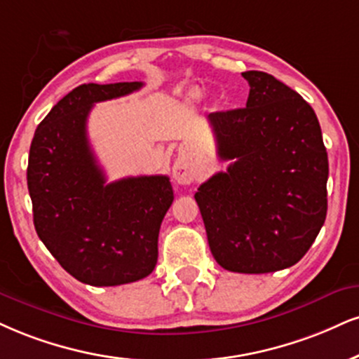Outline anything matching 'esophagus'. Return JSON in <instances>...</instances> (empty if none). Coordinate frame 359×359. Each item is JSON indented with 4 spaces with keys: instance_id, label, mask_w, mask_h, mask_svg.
Here are the masks:
<instances>
[{
    "instance_id": "obj_1",
    "label": "esophagus",
    "mask_w": 359,
    "mask_h": 359,
    "mask_svg": "<svg viewBox=\"0 0 359 359\" xmlns=\"http://www.w3.org/2000/svg\"><path fill=\"white\" fill-rule=\"evenodd\" d=\"M172 178L178 184H191L194 181V171L184 159H178L172 166Z\"/></svg>"
}]
</instances>
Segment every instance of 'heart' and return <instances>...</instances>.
Listing matches in <instances>:
<instances>
[{"label": "heart", "mask_w": 359, "mask_h": 359, "mask_svg": "<svg viewBox=\"0 0 359 359\" xmlns=\"http://www.w3.org/2000/svg\"><path fill=\"white\" fill-rule=\"evenodd\" d=\"M193 96H194V98H198V96H200V93H198V91L193 93Z\"/></svg>", "instance_id": "heart-1"}]
</instances>
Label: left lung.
Returning a JSON list of instances; mask_svg holds the SVG:
<instances>
[{
    "label": "left lung",
    "instance_id": "obj_1",
    "mask_svg": "<svg viewBox=\"0 0 359 359\" xmlns=\"http://www.w3.org/2000/svg\"><path fill=\"white\" fill-rule=\"evenodd\" d=\"M246 108L208 114L226 171L198 188L219 266L261 274L306 255L326 219L328 153L313 108L285 83L245 72Z\"/></svg>",
    "mask_w": 359,
    "mask_h": 359
}]
</instances>
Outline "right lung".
<instances>
[{
  "label": "right lung",
  "instance_id": "add662e5",
  "mask_svg": "<svg viewBox=\"0 0 359 359\" xmlns=\"http://www.w3.org/2000/svg\"><path fill=\"white\" fill-rule=\"evenodd\" d=\"M141 86L74 88L53 106L31 141L26 176L39 240L73 278L91 286L126 285L153 271L161 221L175 200L163 175L106 183L88 141L93 104Z\"/></svg>",
  "mask_w": 359,
  "mask_h": 359
}]
</instances>
